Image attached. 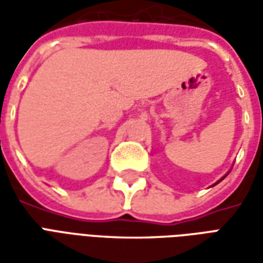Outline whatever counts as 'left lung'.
<instances>
[{"instance_id":"left-lung-1","label":"left lung","mask_w":263,"mask_h":263,"mask_svg":"<svg viewBox=\"0 0 263 263\" xmlns=\"http://www.w3.org/2000/svg\"><path fill=\"white\" fill-rule=\"evenodd\" d=\"M221 180H222V179H221Z\"/></svg>"}]
</instances>
